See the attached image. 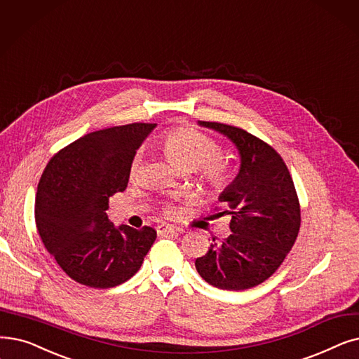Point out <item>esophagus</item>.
<instances>
[{
    "label": "esophagus",
    "mask_w": 359,
    "mask_h": 359,
    "mask_svg": "<svg viewBox=\"0 0 359 359\" xmlns=\"http://www.w3.org/2000/svg\"><path fill=\"white\" fill-rule=\"evenodd\" d=\"M157 233H158V235H161V236H164V235H180L182 229H179L176 226L167 224V223H163V224L157 226Z\"/></svg>",
    "instance_id": "esophagus-1"
}]
</instances>
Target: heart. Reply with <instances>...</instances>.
I'll list each match as a JSON object with an SVG mask.
<instances>
[{"label":"heart","instance_id":"b5f03b06","mask_svg":"<svg viewBox=\"0 0 359 359\" xmlns=\"http://www.w3.org/2000/svg\"><path fill=\"white\" fill-rule=\"evenodd\" d=\"M161 148L167 158L183 171L199 168L202 179L215 192H222L229 182L227 167L218 160L220 147L205 133L192 128H176L168 130L161 139ZM142 155L136 154L130 164V176L136 177L141 171ZM167 214L175 210L168 207Z\"/></svg>","mask_w":359,"mask_h":359}]
</instances>
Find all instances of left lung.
<instances>
[{
  "instance_id": "obj_1",
  "label": "left lung",
  "mask_w": 359,
  "mask_h": 359,
  "mask_svg": "<svg viewBox=\"0 0 359 359\" xmlns=\"http://www.w3.org/2000/svg\"><path fill=\"white\" fill-rule=\"evenodd\" d=\"M236 147V177L218 196L230 214V236L212 239L195 261L199 276L214 287L245 290L261 285L282 266L301 227V208L283 158L257 136L215 121H198Z\"/></svg>"
}]
</instances>
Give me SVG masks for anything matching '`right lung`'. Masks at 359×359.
Listing matches in <instances>:
<instances>
[{"instance_id": "add662e5", "label": "right lung", "mask_w": 359, "mask_h": 359, "mask_svg": "<svg viewBox=\"0 0 359 359\" xmlns=\"http://www.w3.org/2000/svg\"><path fill=\"white\" fill-rule=\"evenodd\" d=\"M157 124L132 123L92 132L57 152L41 176L35 199L39 236L74 282L107 289L141 269L157 231L116 227L108 199L128 188L136 151Z\"/></svg>"}]
</instances>
